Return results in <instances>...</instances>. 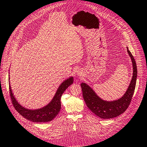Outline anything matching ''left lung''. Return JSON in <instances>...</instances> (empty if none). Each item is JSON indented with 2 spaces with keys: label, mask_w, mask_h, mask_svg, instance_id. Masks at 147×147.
Segmentation results:
<instances>
[{
  "label": "left lung",
  "mask_w": 147,
  "mask_h": 147,
  "mask_svg": "<svg viewBox=\"0 0 147 147\" xmlns=\"http://www.w3.org/2000/svg\"><path fill=\"white\" fill-rule=\"evenodd\" d=\"M127 52L133 62V76L127 90L120 99L111 102L105 101L100 99L89 86L84 83H81L83 97L86 105L95 115L100 119H109L119 116L127 110L130 105L136 87L137 66L133 55L128 48Z\"/></svg>",
  "instance_id": "1"
}]
</instances>
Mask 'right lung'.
I'll return each instance as SVG.
<instances>
[{"label":"right lung","instance_id":"right-lung-1","mask_svg":"<svg viewBox=\"0 0 147 147\" xmlns=\"http://www.w3.org/2000/svg\"><path fill=\"white\" fill-rule=\"evenodd\" d=\"M73 77L65 80L60 85L53 99L50 103H49L47 106H46L44 108L36 110H27V109H25L23 106H20L13 96L12 90H11L9 85V95L11 102H12L15 110L25 119L34 122H50L51 120H52L59 113L60 108H61L60 98H61L62 95L64 92L65 89L69 87V86L73 84Z\"/></svg>","mask_w":147,"mask_h":147}]
</instances>
